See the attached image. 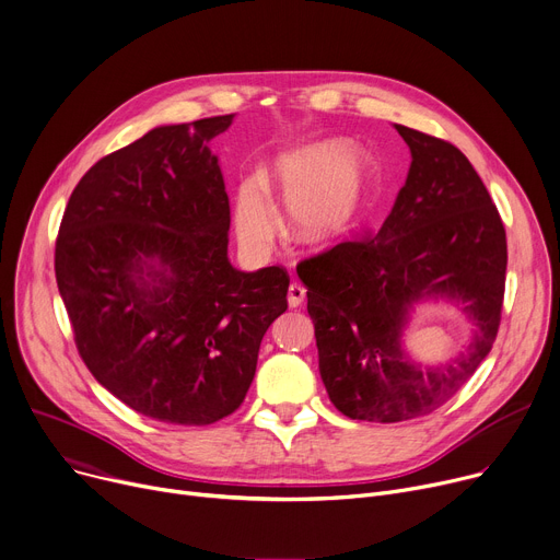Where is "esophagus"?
Masks as SVG:
<instances>
[{"instance_id":"34e87169","label":"esophagus","mask_w":560,"mask_h":560,"mask_svg":"<svg viewBox=\"0 0 560 560\" xmlns=\"http://www.w3.org/2000/svg\"><path fill=\"white\" fill-rule=\"evenodd\" d=\"M305 295H307V289H305L303 284L291 282V284H289V295H287V300H289V307H300V305H303Z\"/></svg>"}]
</instances>
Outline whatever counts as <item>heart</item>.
<instances>
[{
    "label": "heart",
    "mask_w": 560,
    "mask_h": 560,
    "mask_svg": "<svg viewBox=\"0 0 560 560\" xmlns=\"http://www.w3.org/2000/svg\"><path fill=\"white\" fill-rule=\"evenodd\" d=\"M262 185L287 201V226L298 242L327 246L363 222L376 190V167L365 150L342 139L307 143L278 156L262 184L246 182L235 199L237 235L255 253L269 250L278 233Z\"/></svg>",
    "instance_id": "1"
}]
</instances>
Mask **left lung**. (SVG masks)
<instances>
[{"label": "left lung", "mask_w": 560, "mask_h": 560, "mask_svg": "<svg viewBox=\"0 0 560 560\" xmlns=\"http://www.w3.org/2000/svg\"><path fill=\"white\" fill-rule=\"evenodd\" d=\"M395 127L412 163L381 231L295 267L331 404L378 423L430 415L472 376L498 336L506 273L500 212L468 159L448 141ZM423 296L453 299L477 327L446 366L419 369L400 348L407 312Z\"/></svg>", "instance_id": "8db88e82"}]
</instances>
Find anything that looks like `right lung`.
Segmentation results:
<instances>
[{
  "label": "right lung",
  "instance_id": "right-lung-1",
  "mask_svg": "<svg viewBox=\"0 0 560 560\" xmlns=\"http://www.w3.org/2000/svg\"><path fill=\"white\" fill-rule=\"evenodd\" d=\"M233 114L154 127L73 188L56 280L80 359L132 410L206 425L235 412L289 276L229 262L231 206L208 141Z\"/></svg>",
  "mask_w": 560,
  "mask_h": 560
}]
</instances>
